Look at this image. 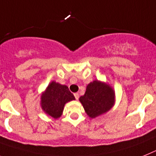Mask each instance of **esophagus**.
Wrapping results in <instances>:
<instances>
[{
  "label": "esophagus",
  "instance_id": "obj_1",
  "mask_svg": "<svg viewBox=\"0 0 156 156\" xmlns=\"http://www.w3.org/2000/svg\"><path fill=\"white\" fill-rule=\"evenodd\" d=\"M74 98L78 100V98H79V94H78V93H75V94H74Z\"/></svg>",
  "mask_w": 156,
  "mask_h": 156
}]
</instances>
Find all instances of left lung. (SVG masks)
Listing matches in <instances>:
<instances>
[{"mask_svg": "<svg viewBox=\"0 0 156 156\" xmlns=\"http://www.w3.org/2000/svg\"><path fill=\"white\" fill-rule=\"evenodd\" d=\"M90 118H95L110 110L115 102V93L109 85L95 80L86 86V93L79 98Z\"/></svg>", "mask_w": 156, "mask_h": 156, "instance_id": "left-lung-1", "label": "left lung"}]
</instances>
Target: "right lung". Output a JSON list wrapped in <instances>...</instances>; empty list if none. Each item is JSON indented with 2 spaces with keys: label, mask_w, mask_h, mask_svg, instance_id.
Masks as SVG:
<instances>
[{
  "label": "right lung",
  "mask_w": 156,
  "mask_h": 156,
  "mask_svg": "<svg viewBox=\"0 0 156 156\" xmlns=\"http://www.w3.org/2000/svg\"><path fill=\"white\" fill-rule=\"evenodd\" d=\"M72 100L75 98L67 86L53 81L42 94L40 104L47 114L57 119L62 116L65 104Z\"/></svg>",
  "instance_id": "1"
}]
</instances>
